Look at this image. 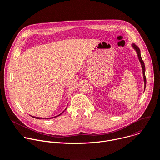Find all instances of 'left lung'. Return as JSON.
I'll return each instance as SVG.
<instances>
[{"instance_id": "left-lung-1", "label": "left lung", "mask_w": 160, "mask_h": 160, "mask_svg": "<svg viewBox=\"0 0 160 160\" xmlns=\"http://www.w3.org/2000/svg\"><path fill=\"white\" fill-rule=\"evenodd\" d=\"M132 47L133 48V49L135 51V52H137V54H138V59L141 62V67L142 69V74H143V78H144V90H145V88H146V75H145V72H146V68H145V65H144V62L141 58V51L139 48L136 45H135L134 43L132 44Z\"/></svg>"}]
</instances>
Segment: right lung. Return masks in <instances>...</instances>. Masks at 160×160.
<instances>
[{
  "label": "right lung",
  "mask_w": 160,
  "mask_h": 160,
  "mask_svg": "<svg viewBox=\"0 0 160 160\" xmlns=\"http://www.w3.org/2000/svg\"><path fill=\"white\" fill-rule=\"evenodd\" d=\"M66 109H66L61 113V114H59V115H57V116H56V117H51V118H40V117H33V116H31L32 117H33V118H37V119H51V118H56V117H59V116H60L61 114H62V112H64V111H65Z\"/></svg>",
  "instance_id": "1"
}]
</instances>
